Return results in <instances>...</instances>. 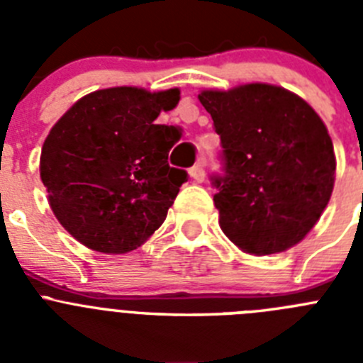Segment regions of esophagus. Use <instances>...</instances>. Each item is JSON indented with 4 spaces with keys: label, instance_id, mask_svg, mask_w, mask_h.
Wrapping results in <instances>:
<instances>
[{
    "label": "esophagus",
    "instance_id": "1",
    "mask_svg": "<svg viewBox=\"0 0 363 363\" xmlns=\"http://www.w3.org/2000/svg\"><path fill=\"white\" fill-rule=\"evenodd\" d=\"M189 174H191V178L196 182V184H201L205 179V169L201 163H198V165H194L192 169H189Z\"/></svg>",
    "mask_w": 363,
    "mask_h": 363
}]
</instances>
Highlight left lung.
<instances>
[{"mask_svg": "<svg viewBox=\"0 0 363 363\" xmlns=\"http://www.w3.org/2000/svg\"><path fill=\"white\" fill-rule=\"evenodd\" d=\"M198 99L223 149L225 174L213 178L223 234L256 256L300 243L335 187V149L322 118L306 99L269 83L211 89Z\"/></svg>", "mask_w": 363, "mask_h": 363, "instance_id": "left-lung-1", "label": "left lung"}]
</instances>
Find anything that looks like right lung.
Masks as SVG:
<instances>
[{"instance_id": "obj_1", "label": "right lung", "mask_w": 363, "mask_h": 363, "mask_svg": "<svg viewBox=\"0 0 363 363\" xmlns=\"http://www.w3.org/2000/svg\"><path fill=\"white\" fill-rule=\"evenodd\" d=\"M179 89L111 86L78 99L45 140L40 176L70 236L92 251L125 255L150 238L187 172L169 165L178 130L158 125Z\"/></svg>"}]
</instances>
